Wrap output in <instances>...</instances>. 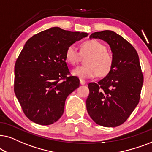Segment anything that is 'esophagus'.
Returning <instances> with one entry per match:
<instances>
[{
	"instance_id": "obj_1",
	"label": "esophagus",
	"mask_w": 152,
	"mask_h": 152,
	"mask_svg": "<svg viewBox=\"0 0 152 152\" xmlns=\"http://www.w3.org/2000/svg\"><path fill=\"white\" fill-rule=\"evenodd\" d=\"M80 83L81 85H85L86 83V81L85 80L81 79V78H80Z\"/></svg>"
}]
</instances>
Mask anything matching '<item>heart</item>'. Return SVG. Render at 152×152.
Wrapping results in <instances>:
<instances>
[{
  "label": "heart",
  "mask_w": 152,
  "mask_h": 152,
  "mask_svg": "<svg viewBox=\"0 0 152 152\" xmlns=\"http://www.w3.org/2000/svg\"><path fill=\"white\" fill-rule=\"evenodd\" d=\"M80 53H90L87 58L86 65L79 66L72 70V74L81 79L92 78L99 74L100 76H106L112 69L113 56L112 53L106 50L104 44L96 39L85 41L80 46V53L74 45L66 48L65 53L66 60L69 63L75 65L79 62Z\"/></svg>",
  "instance_id": "1"
}]
</instances>
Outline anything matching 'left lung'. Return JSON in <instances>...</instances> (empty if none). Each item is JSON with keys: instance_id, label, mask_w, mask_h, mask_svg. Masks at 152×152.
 Masks as SVG:
<instances>
[{"instance_id": "1", "label": "left lung", "mask_w": 152, "mask_h": 152, "mask_svg": "<svg viewBox=\"0 0 152 152\" xmlns=\"http://www.w3.org/2000/svg\"><path fill=\"white\" fill-rule=\"evenodd\" d=\"M90 38L107 42L114 61L106 77L88 84L87 110L100 126H120L129 118L140 98L143 75L138 55L129 42L111 30L94 32Z\"/></svg>"}]
</instances>
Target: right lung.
I'll list each match as a JSON object with an SVG mask.
<instances>
[{
    "label": "right lung",
    "mask_w": 152,
    "mask_h": 152,
    "mask_svg": "<svg viewBox=\"0 0 152 152\" xmlns=\"http://www.w3.org/2000/svg\"><path fill=\"white\" fill-rule=\"evenodd\" d=\"M88 35L53 27L26 42L15 63V93L32 122L49 125L61 117L66 97L80 84L76 76H68L66 48Z\"/></svg>",
    "instance_id": "obj_1"
}]
</instances>
